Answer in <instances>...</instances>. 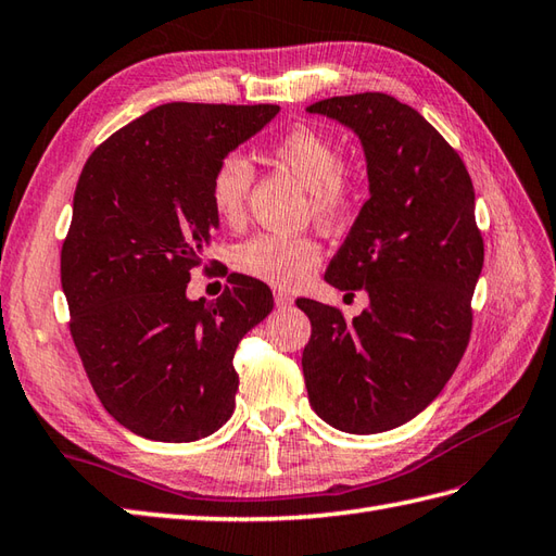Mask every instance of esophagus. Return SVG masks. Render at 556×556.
<instances>
[{"mask_svg": "<svg viewBox=\"0 0 556 556\" xmlns=\"http://www.w3.org/2000/svg\"><path fill=\"white\" fill-rule=\"evenodd\" d=\"M274 300H276L278 306H290V304L294 302L292 294L286 292V290H276V292H274Z\"/></svg>", "mask_w": 556, "mask_h": 556, "instance_id": "34e87169", "label": "esophagus"}]
</instances>
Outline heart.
<instances>
[{
    "instance_id": "obj_1",
    "label": "heart",
    "mask_w": 556,
    "mask_h": 556,
    "mask_svg": "<svg viewBox=\"0 0 556 556\" xmlns=\"http://www.w3.org/2000/svg\"><path fill=\"white\" fill-rule=\"evenodd\" d=\"M268 156L304 185L306 208L320 224H340L352 214L362 182L348 164L340 162V144L330 135L298 123L268 144ZM252 182L254 168L242 154L230 152L218 159L208 180V200L224 224H240ZM318 258L320 244L314 238L282 236V232H258L232 252V264L244 276L278 288L300 286L312 274Z\"/></svg>"
}]
</instances>
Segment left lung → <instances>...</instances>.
Masks as SVG:
<instances>
[{
	"label": "left lung",
	"mask_w": 556,
	"mask_h": 556,
	"mask_svg": "<svg viewBox=\"0 0 556 556\" xmlns=\"http://www.w3.org/2000/svg\"><path fill=\"white\" fill-rule=\"evenodd\" d=\"M309 111L350 126L364 144L371 197L326 282L366 290L371 306L344 318L340 306L298 300L312 320L306 392L326 424L382 433L438 397L471 338L485 256L473 182L454 147L390 94L330 97Z\"/></svg>",
	"instance_id": "8db88e82"
}]
</instances>
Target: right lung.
<instances>
[{"label": "right lung", "mask_w": 556, "mask_h": 556, "mask_svg": "<svg viewBox=\"0 0 556 556\" xmlns=\"http://www.w3.org/2000/svg\"><path fill=\"white\" fill-rule=\"evenodd\" d=\"M278 109L162 104L83 166L61 247L68 330L97 397L135 435L192 442L236 409L232 356L274 294L242 274L214 302H190L185 290L218 226L214 166Z\"/></svg>", "instance_id": "right-lung-1"}]
</instances>
